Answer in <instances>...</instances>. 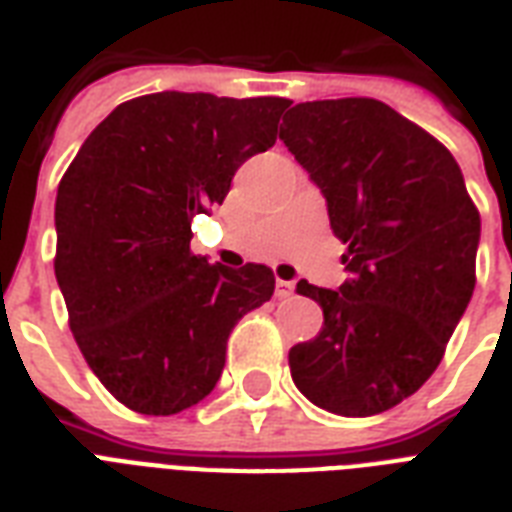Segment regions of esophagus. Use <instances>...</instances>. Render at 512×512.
I'll return each instance as SVG.
<instances>
[{
  "mask_svg": "<svg viewBox=\"0 0 512 512\" xmlns=\"http://www.w3.org/2000/svg\"><path fill=\"white\" fill-rule=\"evenodd\" d=\"M295 295V281H276V297H292Z\"/></svg>",
  "mask_w": 512,
  "mask_h": 512,
  "instance_id": "obj_1",
  "label": "esophagus"
}]
</instances>
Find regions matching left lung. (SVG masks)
I'll list each match as a JSON object with an SVG mask.
<instances>
[{
    "label": "left lung",
    "mask_w": 512,
    "mask_h": 512,
    "mask_svg": "<svg viewBox=\"0 0 512 512\" xmlns=\"http://www.w3.org/2000/svg\"><path fill=\"white\" fill-rule=\"evenodd\" d=\"M279 138L327 199L350 273L340 289L297 281L324 327L289 350L292 380L332 414H380L441 364L476 287L481 217L454 156L380 100L297 103Z\"/></svg>",
    "instance_id": "left-lung-1"
}]
</instances>
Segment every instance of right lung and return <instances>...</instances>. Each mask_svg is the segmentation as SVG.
<instances>
[{
    "mask_svg": "<svg viewBox=\"0 0 512 512\" xmlns=\"http://www.w3.org/2000/svg\"><path fill=\"white\" fill-rule=\"evenodd\" d=\"M284 98L156 92L116 106L55 199V279L71 332L106 390L167 417L215 390L228 335L271 300L268 265H212L191 220L223 204L249 156L276 143Z\"/></svg>",
    "mask_w": 512,
    "mask_h": 512,
    "instance_id": "right-lung-1",
    "label": "right lung"
}]
</instances>
